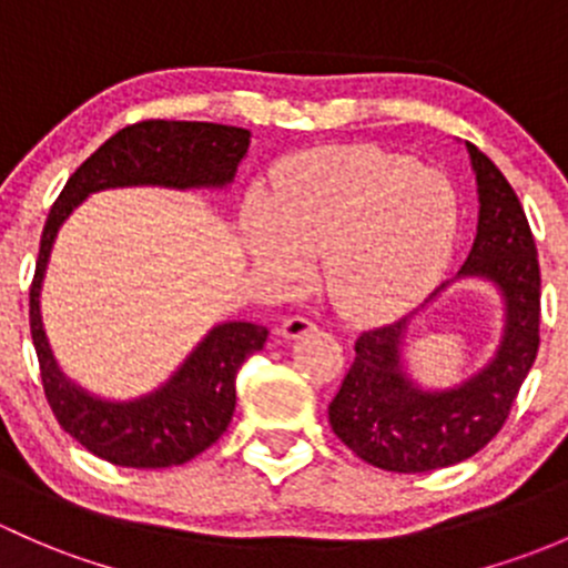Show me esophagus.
<instances>
[{
	"instance_id": "1",
	"label": "esophagus",
	"mask_w": 568,
	"mask_h": 568,
	"mask_svg": "<svg viewBox=\"0 0 568 568\" xmlns=\"http://www.w3.org/2000/svg\"><path fill=\"white\" fill-rule=\"evenodd\" d=\"M314 327L317 325H314L312 320L303 317V314H295V317H286L282 323V336L292 342V338H301V336H306V333H312Z\"/></svg>"
}]
</instances>
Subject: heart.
I'll return each mask as SVG.
<instances>
[{"label":"heart","instance_id":"1","mask_svg":"<svg viewBox=\"0 0 568 568\" xmlns=\"http://www.w3.org/2000/svg\"><path fill=\"white\" fill-rule=\"evenodd\" d=\"M459 196L440 172L372 148H325L290 163L276 196L245 210L248 254L278 284L303 286L325 254V290L353 320L415 306L452 260Z\"/></svg>","mask_w":568,"mask_h":568}]
</instances>
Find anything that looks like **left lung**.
<instances>
[{
    "mask_svg": "<svg viewBox=\"0 0 568 568\" xmlns=\"http://www.w3.org/2000/svg\"><path fill=\"white\" fill-rule=\"evenodd\" d=\"M467 153L478 185L476 241L457 276L420 307L457 281L493 283L504 301L501 344L462 384L424 389L404 358L406 331L417 312L361 333L353 366L327 405V420L349 452L383 470L426 473L481 452L506 424L539 353L541 276L528 219L500 169L476 144L467 142Z\"/></svg>",
    "mask_w": 568,
    "mask_h": 568,
    "instance_id": "1",
    "label": "left lung"
}]
</instances>
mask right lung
<instances>
[{
  "mask_svg": "<svg viewBox=\"0 0 568 568\" xmlns=\"http://www.w3.org/2000/svg\"><path fill=\"white\" fill-rule=\"evenodd\" d=\"M251 131L215 122L148 120L116 131L65 183L40 237L29 290V327L45 399L62 429L87 452L120 467L185 465L213 446L235 413V377L267 342V327L219 323L185 355L166 383L136 399H103L65 377L40 317V290L60 226L90 194L133 185L226 189L248 153Z\"/></svg>",
  "mask_w": 568,
  "mask_h": 568,
  "instance_id": "right-lung-1",
  "label": "right lung"
}]
</instances>
